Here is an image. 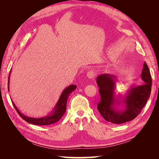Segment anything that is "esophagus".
I'll use <instances>...</instances> for the list:
<instances>
[{
  "label": "esophagus",
  "instance_id": "34e87169",
  "mask_svg": "<svg viewBox=\"0 0 159 159\" xmlns=\"http://www.w3.org/2000/svg\"><path fill=\"white\" fill-rule=\"evenodd\" d=\"M87 76L89 79H93L95 76V73L93 71H89L87 73Z\"/></svg>",
  "mask_w": 159,
  "mask_h": 159
}]
</instances>
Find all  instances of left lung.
I'll return each mask as SVG.
<instances>
[{"label": "left lung", "instance_id": "1", "mask_svg": "<svg viewBox=\"0 0 159 159\" xmlns=\"http://www.w3.org/2000/svg\"><path fill=\"white\" fill-rule=\"evenodd\" d=\"M141 78L143 84L133 85L124 96L116 95V77L104 74L99 75L96 81L99 86L101 99L98 109L102 116L108 122L121 124L131 121L141 113L150 97L152 79L148 67L144 63ZM123 104V109H118Z\"/></svg>", "mask_w": 159, "mask_h": 159}]
</instances>
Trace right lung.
Here are the masks:
<instances>
[{"instance_id":"1","label":"right lung","mask_w":159,"mask_h":159,"mask_svg":"<svg viewBox=\"0 0 159 159\" xmlns=\"http://www.w3.org/2000/svg\"><path fill=\"white\" fill-rule=\"evenodd\" d=\"M10 74L8 76V89L9 91V81H10ZM76 89L75 85H70L68 87H67L66 89H64L62 93L60 95V97L56 103V105L54 106V109L50 112L49 115H46L45 117H40V118H34V117H30L26 116L24 114L21 113L20 111L16 107L15 104L12 101V103L14 105V108L16 110V111L19 114V115L28 123L33 125H51L53 123H55L56 122L58 121L63 116V115L65 113L66 110V104L68 102V99L69 98L71 93Z\"/></svg>"}]
</instances>
